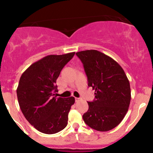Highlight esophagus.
I'll return each mask as SVG.
<instances>
[{
	"mask_svg": "<svg viewBox=\"0 0 153 153\" xmlns=\"http://www.w3.org/2000/svg\"><path fill=\"white\" fill-rule=\"evenodd\" d=\"M82 100L81 98H75V101L76 102H78V101H80Z\"/></svg>",
	"mask_w": 153,
	"mask_h": 153,
	"instance_id": "34e87169",
	"label": "esophagus"
}]
</instances>
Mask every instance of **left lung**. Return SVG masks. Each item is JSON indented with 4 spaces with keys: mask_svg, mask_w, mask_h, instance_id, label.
<instances>
[{
    "mask_svg": "<svg viewBox=\"0 0 153 153\" xmlns=\"http://www.w3.org/2000/svg\"><path fill=\"white\" fill-rule=\"evenodd\" d=\"M76 55L83 65L88 85L95 90V99L88 102V110L82 119L92 129L109 131L120 124L129 108V80L114 59L99 51H81Z\"/></svg>",
    "mask_w": 153,
    "mask_h": 153,
    "instance_id": "8db88e82",
    "label": "left lung"
}]
</instances>
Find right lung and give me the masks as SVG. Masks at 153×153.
<instances>
[{"label": "right lung", "instance_id": "1", "mask_svg": "<svg viewBox=\"0 0 153 153\" xmlns=\"http://www.w3.org/2000/svg\"><path fill=\"white\" fill-rule=\"evenodd\" d=\"M74 54L47 55L31 65L19 80L16 93L23 114L35 129L45 134H55L68 124L75 98L57 97L56 80Z\"/></svg>", "mask_w": 153, "mask_h": 153}]
</instances>
